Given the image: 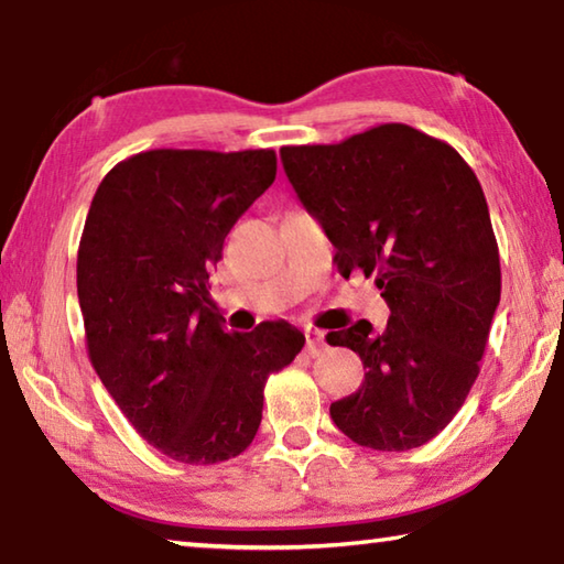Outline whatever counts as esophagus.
<instances>
[{
    "label": "esophagus",
    "instance_id": "obj_1",
    "mask_svg": "<svg viewBox=\"0 0 564 564\" xmlns=\"http://www.w3.org/2000/svg\"><path fill=\"white\" fill-rule=\"evenodd\" d=\"M323 348H326V333L318 328H305V350H308L311 356H318Z\"/></svg>",
    "mask_w": 564,
    "mask_h": 564
}]
</instances>
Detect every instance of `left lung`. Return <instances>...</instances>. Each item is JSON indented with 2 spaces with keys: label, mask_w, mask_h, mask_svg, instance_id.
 <instances>
[{
  "label": "left lung",
  "mask_w": 564,
  "mask_h": 564,
  "mask_svg": "<svg viewBox=\"0 0 564 564\" xmlns=\"http://www.w3.org/2000/svg\"><path fill=\"white\" fill-rule=\"evenodd\" d=\"M303 208L336 248L343 279L376 275L386 330L358 321L330 346L368 370L356 393L330 403L352 443L413 451L443 431L480 373L500 303V253L480 181L445 141L380 123L340 144L283 147Z\"/></svg>",
  "instance_id": "8db88e82"
}]
</instances>
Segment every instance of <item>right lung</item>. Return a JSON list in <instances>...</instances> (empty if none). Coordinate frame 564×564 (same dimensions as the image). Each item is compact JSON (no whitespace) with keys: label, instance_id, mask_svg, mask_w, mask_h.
I'll use <instances>...</instances> for the list:
<instances>
[{"label":"right lung","instance_id":"right-lung-1","mask_svg":"<svg viewBox=\"0 0 564 564\" xmlns=\"http://www.w3.org/2000/svg\"><path fill=\"white\" fill-rule=\"evenodd\" d=\"M273 178L271 149H154L113 166L94 194L76 259L91 366L171 460L241 455L265 380L305 343L291 323L228 333L208 295L224 238Z\"/></svg>","mask_w":564,"mask_h":564}]
</instances>
